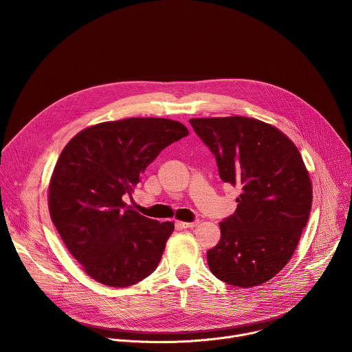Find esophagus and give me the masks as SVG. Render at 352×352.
Segmentation results:
<instances>
[{
	"instance_id": "esophagus-1",
	"label": "esophagus",
	"mask_w": 352,
	"mask_h": 352,
	"mask_svg": "<svg viewBox=\"0 0 352 352\" xmlns=\"http://www.w3.org/2000/svg\"><path fill=\"white\" fill-rule=\"evenodd\" d=\"M177 224H178L179 227H182V228H193V227H196V226L199 224V220H195V221H192V223H186V221H177Z\"/></svg>"
}]
</instances>
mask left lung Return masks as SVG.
Wrapping results in <instances>:
<instances>
[{
	"instance_id": "8db88e82",
	"label": "left lung",
	"mask_w": 352,
	"mask_h": 352,
	"mask_svg": "<svg viewBox=\"0 0 352 352\" xmlns=\"http://www.w3.org/2000/svg\"><path fill=\"white\" fill-rule=\"evenodd\" d=\"M216 156L223 182L241 189L235 213L208 250L210 272L242 288L274 277L292 258L312 208V182L294 142L248 117L189 120Z\"/></svg>"
}]
</instances>
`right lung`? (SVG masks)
I'll return each instance as SVG.
<instances>
[{"label": "right lung", "instance_id": "right-lung-1", "mask_svg": "<svg viewBox=\"0 0 352 352\" xmlns=\"http://www.w3.org/2000/svg\"><path fill=\"white\" fill-rule=\"evenodd\" d=\"M189 135L167 118H125L85 128L64 147L48 185V210L69 254L93 280L133 285L153 273L174 223L124 202L164 147Z\"/></svg>", "mask_w": 352, "mask_h": 352}]
</instances>
